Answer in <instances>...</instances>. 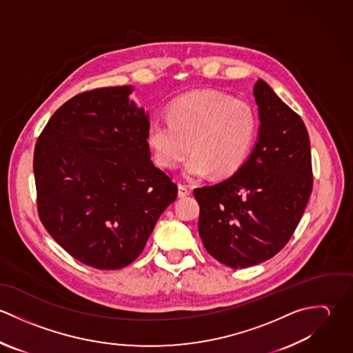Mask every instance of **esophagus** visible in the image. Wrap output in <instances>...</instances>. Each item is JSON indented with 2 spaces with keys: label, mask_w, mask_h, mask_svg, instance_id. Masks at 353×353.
Returning <instances> with one entry per match:
<instances>
[{
  "label": "esophagus",
  "mask_w": 353,
  "mask_h": 353,
  "mask_svg": "<svg viewBox=\"0 0 353 353\" xmlns=\"http://www.w3.org/2000/svg\"><path fill=\"white\" fill-rule=\"evenodd\" d=\"M189 194H190V190H189L185 185H179V186H178V197H179V199L188 197Z\"/></svg>",
  "instance_id": "obj_1"
}]
</instances>
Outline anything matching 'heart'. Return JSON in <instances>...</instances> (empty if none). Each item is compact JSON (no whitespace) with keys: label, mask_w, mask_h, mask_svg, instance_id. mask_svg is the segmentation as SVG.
<instances>
[{"label":"heart","mask_w":353,"mask_h":353,"mask_svg":"<svg viewBox=\"0 0 353 353\" xmlns=\"http://www.w3.org/2000/svg\"><path fill=\"white\" fill-rule=\"evenodd\" d=\"M256 118L252 105L217 91H197L174 101L167 122H153L147 144L157 167L174 170L192 150L183 176H231L252 145Z\"/></svg>","instance_id":"heart-1"}]
</instances>
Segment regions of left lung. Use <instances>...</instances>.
Segmentation results:
<instances>
[{"label": "left lung", "instance_id": "8db88e82", "mask_svg": "<svg viewBox=\"0 0 353 353\" xmlns=\"http://www.w3.org/2000/svg\"><path fill=\"white\" fill-rule=\"evenodd\" d=\"M258 137L232 176L194 190L199 232L213 258L243 269L280 252L296 230L312 190L311 150L302 118L258 80Z\"/></svg>", "mask_w": 353, "mask_h": 353}]
</instances>
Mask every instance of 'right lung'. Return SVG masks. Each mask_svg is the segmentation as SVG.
I'll return each instance as SVG.
<instances>
[{
    "label": "right lung",
    "mask_w": 353,
    "mask_h": 353,
    "mask_svg": "<svg viewBox=\"0 0 353 353\" xmlns=\"http://www.w3.org/2000/svg\"><path fill=\"white\" fill-rule=\"evenodd\" d=\"M132 92L108 87L69 99L34 152L41 221L73 258L103 270L132 263L178 196L152 163L150 115Z\"/></svg>",
    "instance_id": "add662e5"
}]
</instances>
